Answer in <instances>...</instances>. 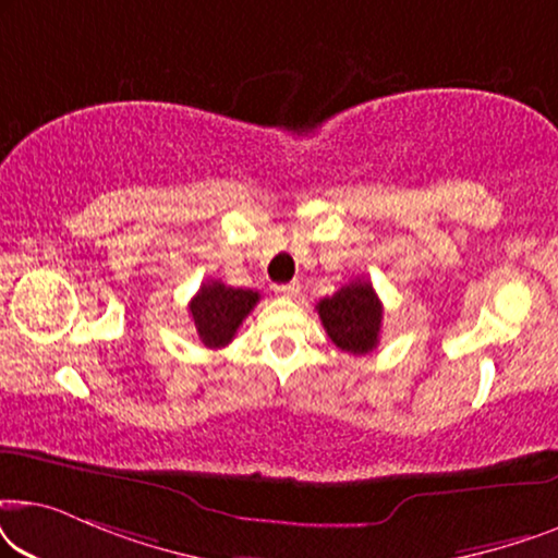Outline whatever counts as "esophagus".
<instances>
[{"label": "esophagus", "mask_w": 558, "mask_h": 558, "mask_svg": "<svg viewBox=\"0 0 558 558\" xmlns=\"http://www.w3.org/2000/svg\"><path fill=\"white\" fill-rule=\"evenodd\" d=\"M274 292L279 296H296L300 294V284H296V281H292V284H277L274 287Z\"/></svg>", "instance_id": "34e87169"}]
</instances>
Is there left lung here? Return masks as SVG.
Masks as SVG:
<instances>
[{"instance_id":"obj_1","label":"left lung","mask_w":558,"mask_h":558,"mask_svg":"<svg viewBox=\"0 0 558 558\" xmlns=\"http://www.w3.org/2000/svg\"><path fill=\"white\" fill-rule=\"evenodd\" d=\"M317 315L323 319L327 338L345 353L365 355L376 350L384 304L368 279L350 281L332 296L319 300Z\"/></svg>"}]
</instances>
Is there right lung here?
Masks as SVG:
<instances>
[{"instance_id":"right-lung-1","label":"right lung","mask_w":558,"mask_h":558,"mask_svg":"<svg viewBox=\"0 0 558 558\" xmlns=\"http://www.w3.org/2000/svg\"><path fill=\"white\" fill-rule=\"evenodd\" d=\"M258 292L254 289L226 287L223 281H205L193 300H190V317L197 340L205 348H226L235 338L243 319L256 307Z\"/></svg>"}]
</instances>
